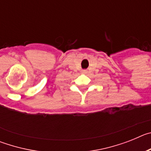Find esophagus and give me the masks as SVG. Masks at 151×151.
<instances>
[{
    "mask_svg": "<svg viewBox=\"0 0 151 151\" xmlns=\"http://www.w3.org/2000/svg\"><path fill=\"white\" fill-rule=\"evenodd\" d=\"M82 73H83V74H86V73H87V70H82Z\"/></svg>",
    "mask_w": 151,
    "mask_h": 151,
    "instance_id": "1",
    "label": "esophagus"
}]
</instances>
